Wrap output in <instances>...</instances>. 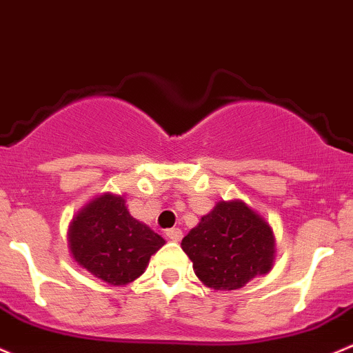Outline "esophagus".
Instances as JSON below:
<instances>
[{
	"mask_svg": "<svg viewBox=\"0 0 353 353\" xmlns=\"http://www.w3.org/2000/svg\"><path fill=\"white\" fill-rule=\"evenodd\" d=\"M165 236L169 240H172V242H179L181 239H183V230L181 228H170L165 232Z\"/></svg>",
	"mask_w": 353,
	"mask_h": 353,
	"instance_id": "esophagus-1",
	"label": "esophagus"
}]
</instances>
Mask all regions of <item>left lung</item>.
<instances>
[{
    "mask_svg": "<svg viewBox=\"0 0 353 353\" xmlns=\"http://www.w3.org/2000/svg\"><path fill=\"white\" fill-rule=\"evenodd\" d=\"M194 274L214 291H233L272 269L276 239L264 218L240 199L220 201L181 243Z\"/></svg>",
    "mask_w": 353,
    "mask_h": 353,
    "instance_id": "left-lung-1",
    "label": "left lung"
}]
</instances>
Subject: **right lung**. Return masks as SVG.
<instances>
[{
    "mask_svg": "<svg viewBox=\"0 0 353 353\" xmlns=\"http://www.w3.org/2000/svg\"><path fill=\"white\" fill-rule=\"evenodd\" d=\"M164 243L161 235L128 213L123 196L111 192L88 203L69 226L74 261L111 285H125L142 276Z\"/></svg>",
    "mask_w": 353,
    "mask_h": 353,
    "instance_id": "add662e5",
    "label": "right lung"
}]
</instances>
